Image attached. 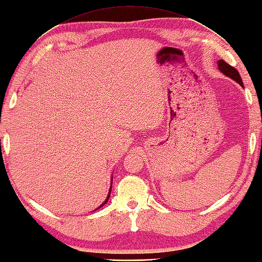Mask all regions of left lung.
Instances as JSON below:
<instances>
[{"mask_svg":"<svg viewBox=\"0 0 262 262\" xmlns=\"http://www.w3.org/2000/svg\"><path fill=\"white\" fill-rule=\"evenodd\" d=\"M217 63H219V69H220L221 72H222L223 74H225L226 76H229L232 79H234L235 82H237L243 87V83H242V79H241L240 74H239V72H237L234 67H232L231 65H229V63L226 62V61H224V60H219Z\"/></svg>","mask_w":262,"mask_h":262,"instance_id":"left-lung-1","label":"left lung"}]
</instances>
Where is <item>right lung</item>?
Wrapping results in <instances>:
<instances>
[{
  "label": "right lung",
  "mask_w": 262,
  "mask_h": 262,
  "mask_svg": "<svg viewBox=\"0 0 262 262\" xmlns=\"http://www.w3.org/2000/svg\"><path fill=\"white\" fill-rule=\"evenodd\" d=\"M110 195H111V188H110V193H108V196H107V199L105 200V202H104V203H103V204H102L101 206H103V205H105V204H106V203H107V201H108V199H110ZM101 206H100V207H101ZM100 207H98V208H100Z\"/></svg>",
  "instance_id": "obj_1"
}]
</instances>
